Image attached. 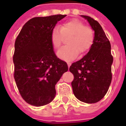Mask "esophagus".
<instances>
[{"label":"esophagus","mask_w":126,"mask_h":126,"mask_svg":"<svg viewBox=\"0 0 126 126\" xmlns=\"http://www.w3.org/2000/svg\"><path fill=\"white\" fill-rule=\"evenodd\" d=\"M67 65H68V67H69H69L71 66V63H70V62H67Z\"/></svg>","instance_id":"esophagus-1"}]
</instances>
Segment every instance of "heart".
<instances>
[{
    "instance_id": "heart-1",
    "label": "heart",
    "mask_w": 126,
    "mask_h": 126,
    "mask_svg": "<svg viewBox=\"0 0 126 126\" xmlns=\"http://www.w3.org/2000/svg\"><path fill=\"white\" fill-rule=\"evenodd\" d=\"M63 37H68L67 45L57 51V56L65 61L74 59L80 54L88 52L95 40V32L90 26H86L82 21L73 19L60 25V30L54 28L50 35L51 44L54 49L59 48L63 41Z\"/></svg>"
}]
</instances>
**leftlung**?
<instances>
[{"mask_svg": "<svg viewBox=\"0 0 126 126\" xmlns=\"http://www.w3.org/2000/svg\"><path fill=\"white\" fill-rule=\"evenodd\" d=\"M82 17L88 21L95 31V40L87 55L69 68L74 75L71 85L78 99L95 103L104 97L109 88L113 57L110 43L99 23L90 16Z\"/></svg>", "mask_w": 126, "mask_h": 126, "instance_id": "left-lung-1", "label": "left lung"}]
</instances>
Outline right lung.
Masks as SVG:
<instances>
[{"label":"right lung","instance_id":"add662e5","mask_svg":"<svg viewBox=\"0 0 126 126\" xmlns=\"http://www.w3.org/2000/svg\"><path fill=\"white\" fill-rule=\"evenodd\" d=\"M67 15L36 17L21 29L15 42L14 79L22 98L41 107L55 97V84L68 71L66 62L56 56L50 35L55 25Z\"/></svg>","mask_w":126,"mask_h":126}]
</instances>
